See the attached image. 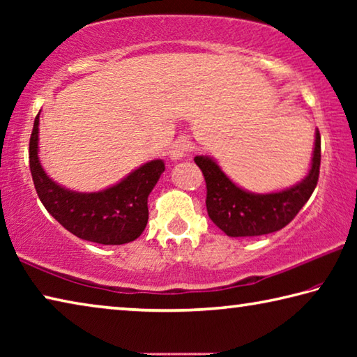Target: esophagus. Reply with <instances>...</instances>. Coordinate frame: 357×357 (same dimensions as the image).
<instances>
[{
	"mask_svg": "<svg viewBox=\"0 0 357 357\" xmlns=\"http://www.w3.org/2000/svg\"><path fill=\"white\" fill-rule=\"evenodd\" d=\"M190 151H192V142L189 140V138H185V137H179L178 140L172 144L170 157H172V159H174V160L183 159V157L187 153H190Z\"/></svg>",
	"mask_w": 357,
	"mask_h": 357,
	"instance_id": "esophagus-1",
	"label": "esophagus"
}]
</instances>
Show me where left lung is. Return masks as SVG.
<instances>
[{
    "mask_svg": "<svg viewBox=\"0 0 357 357\" xmlns=\"http://www.w3.org/2000/svg\"><path fill=\"white\" fill-rule=\"evenodd\" d=\"M195 164L206 181L209 219L227 236H261L279 231L291 222L315 190L321 164V137L317 130L312 165L307 176L289 189L273 193H252L229 179L214 159L197 155Z\"/></svg>",
    "mask_w": 357,
    "mask_h": 357,
    "instance_id": "obj_1",
    "label": "left lung"
}]
</instances>
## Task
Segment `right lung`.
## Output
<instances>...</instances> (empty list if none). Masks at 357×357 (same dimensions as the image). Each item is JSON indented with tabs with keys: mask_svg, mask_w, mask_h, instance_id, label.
<instances>
[{
	"mask_svg": "<svg viewBox=\"0 0 357 357\" xmlns=\"http://www.w3.org/2000/svg\"><path fill=\"white\" fill-rule=\"evenodd\" d=\"M39 114L29 138V170L39 200L77 238L104 245L135 241L148 223V197L165 172L162 160H151L123 181L100 192H74L47 176L38 155Z\"/></svg>",
	"mask_w": 357,
	"mask_h": 357,
	"instance_id": "obj_1",
	"label": "right lung"
}]
</instances>
